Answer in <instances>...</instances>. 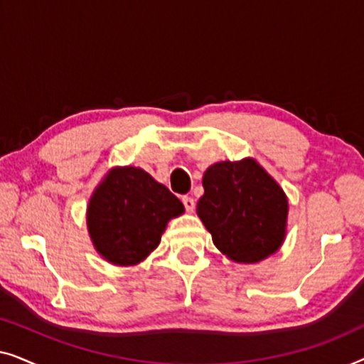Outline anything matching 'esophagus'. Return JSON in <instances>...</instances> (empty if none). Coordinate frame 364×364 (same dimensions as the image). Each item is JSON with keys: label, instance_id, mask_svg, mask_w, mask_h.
I'll return each mask as SVG.
<instances>
[{"label": "esophagus", "instance_id": "1", "mask_svg": "<svg viewBox=\"0 0 364 364\" xmlns=\"http://www.w3.org/2000/svg\"><path fill=\"white\" fill-rule=\"evenodd\" d=\"M182 203L183 207H186L187 212H193V208H196V202H193L192 197H182Z\"/></svg>", "mask_w": 364, "mask_h": 364}]
</instances>
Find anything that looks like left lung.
Listing matches in <instances>:
<instances>
[{
	"label": "left lung",
	"mask_w": 364,
	"mask_h": 364,
	"mask_svg": "<svg viewBox=\"0 0 364 364\" xmlns=\"http://www.w3.org/2000/svg\"><path fill=\"white\" fill-rule=\"evenodd\" d=\"M202 186L197 215L227 258L258 263L282 247L287 193L255 159L215 162L203 172Z\"/></svg>",
	"instance_id": "left-lung-1"
}]
</instances>
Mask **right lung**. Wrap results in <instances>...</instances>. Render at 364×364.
I'll list each match as a JSON object with an SVG mask.
<instances>
[{"label":"right lung","mask_w":364,"mask_h":364,"mask_svg":"<svg viewBox=\"0 0 364 364\" xmlns=\"http://www.w3.org/2000/svg\"><path fill=\"white\" fill-rule=\"evenodd\" d=\"M183 203L141 167H112L87 203V232L96 252L117 267L146 260Z\"/></svg>","instance_id":"right-lung-1"}]
</instances>
